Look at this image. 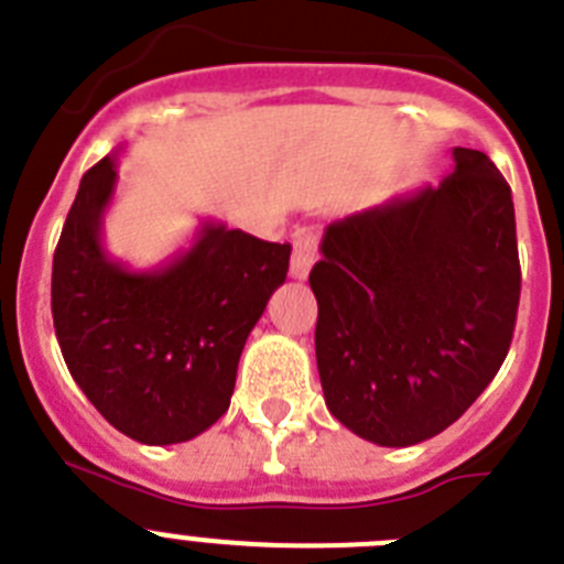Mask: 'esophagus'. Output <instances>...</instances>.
Returning a JSON list of instances; mask_svg holds the SVG:
<instances>
[{"label": "esophagus", "instance_id": "obj_1", "mask_svg": "<svg viewBox=\"0 0 564 564\" xmlns=\"http://www.w3.org/2000/svg\"><path fill=\"white\" fill-rule=\"evenodd\" d=\"M313 262H316V237L310 235V231H299L296 240H293L291 276L293 279H307Z\"/></svg>", "mask_w": 564, "mask_h": 564}]
</instances>
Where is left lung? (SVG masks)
Wrapping results in <instances>:
<instances>
[{
	"instance_id": "8db88e82",
	"label": "left lung",
	"mask_w": 564,
	"mask_h": 564,
	"mask_svg": "<svg viewBox=\"0 0 564 564\" xmlns=\"http://www.w3.org/2000/svg\"><path fill=\"white\" fill-rule=\"evenodd\" d=\"M333 220L316 293V360L340 425L380 447L436 436L478 400L509 352L520 260L511 189L487 153Z\"/></svg>"
}]
</instances>
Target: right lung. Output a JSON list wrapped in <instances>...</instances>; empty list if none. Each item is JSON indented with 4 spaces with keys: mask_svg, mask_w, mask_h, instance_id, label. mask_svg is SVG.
Listing matches in <instances>:
<instances>
[{
    "mask_svg": "<svg viewBox=\"0 0 564 564\" xmlns=\"http://www.w3.org/2000/svg\"><path fill=\"white\" fill-rule=\"evenodd\" d=\"M117 156L80 178L53 257V322L91 405L142 444L189 442L226 413L248 333L288 276L291 246L224 224L156 271L102 248Z\"/></svg>",
    "mask_w": 564,
    "mask_h": 564,
    "instance_id": "1",
    "label": "right lung"
}]
</instances>
